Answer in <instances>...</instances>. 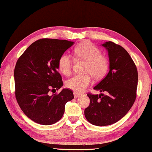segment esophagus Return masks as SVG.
<instances>
[{
  "label": "esophagus",
  "mask_w": 152,
  "mask_h": 152,
  "mask_svg": "<svg viewBox=\"0 0 152 152\" xmlns=\"http://www.w3.org/2000/svg\"><path fill=\"white\" fill-rule=\"evenodd\" d=\"M74 96L75 97V98H77V97H78L80 95V93H78V92H76V91H74Z\"/></svg>",
  "instance_id": "1"
}]
</instances>
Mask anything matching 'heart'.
<instances>
[{
    "mask_svg": "<svg viewBox=\"0 0 152 152\" xmlns=\"http://www.w3.org/2000/svg\"><path fill=\"white\" fill-rule=\"evenodd\" d=\"M77 58L86 62L84 72L86 74L76 75L66 81V87L76 92H82L90 85L92 79H102L106 75L109 68V58L95 44L85 42L77 46L74 49ZM59 70L65 75H69L72 72V59L70 55L63 54L58 62Z\"/></svg>",
    "mask_w": 152,
    "mask_h": 152,
    "instance_id": "b5f03b06",
    "label": "heart"
}]
</instances>
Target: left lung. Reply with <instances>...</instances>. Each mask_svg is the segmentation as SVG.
<instances>
[{
	"label": "left lung",
	"mask_w": 152,
	"mask_h": 152,
	"mask_svg": "<svg viewBox=\"0 0 152 152\" xmlns=\"http://www.w3.org/2000/svg\"><path fill=\"white\" fill-rule=\"evenodd\" d=\"M108 50L109 72L94 89L105 93H88L90 104L86 119L97 126L112 125L124 117L135 102L138 83L136 65L124 48L109 41L102 44Z\"/></svg>",
	"instance_id": "1"
}]
</instances>
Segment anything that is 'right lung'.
Listing matches in <instances>:
<instances>
[{
	"mask_svg": "<svg viewBox=\"0 0 152 152\" xmlns=\"http://www.w3.org/2000/svg\"><path fill=\"white\" fill-rule=\"evenodd\" d=\"M73 44L72 41L41 39L32 43L20 56L14 70L15 95L23 113L41 125L56 123L63 117L67 102L74 98L72 91L63 89L58 72L61 56Z\"/></svg>",
	"mask_w": 152,
	"mask_h": 152,
	"instance_id": "right-lung-1",
	"label": "right lung"
}]
</instances>
